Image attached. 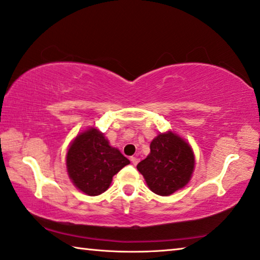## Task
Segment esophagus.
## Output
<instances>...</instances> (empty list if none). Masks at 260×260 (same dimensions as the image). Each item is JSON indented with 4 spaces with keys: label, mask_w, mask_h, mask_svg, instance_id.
Wrapping results in <instances>:
<instances>
[{
    "label": "esophagus",
    "mask_w": 260,
    "mask_h": 260,
    "mask_svg": "<svg viewBox=\"0 0 260 260\" xmlns=\"http://www.w3.org/2000/svg\"><path fill=\"white\" fill-rule=\"evenodd\" d=\"M130 160H131V162L134 164V165H137L138 161H139V159H138L137 157H131V158H130Z\"/></svg>",
    "instance_id": "34e87169"
}]
</instances>
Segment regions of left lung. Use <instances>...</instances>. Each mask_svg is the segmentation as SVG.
<instances>
[{
  "label": "left lung",
  "instance_id": "1",
  "mask_svg": "<svg viewBox=\"0 0 260 260\" xmlns=\"http://www.w3.org/2000/svg\"><path fill=\"white\" fill-rule=\"evenodd\" d=\"M151 152L137 165L153 193L167 197L188 183L194 170L190 146L173 133L159 134L150 145Z\"/></svg>",
  "mask_w": 260,
  "mask_h": 260
}]
</instances>
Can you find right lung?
Here are the masks:
<instances>
[{"label":"right lung","mask_w":260,"mask_h":260,"mask_svg":"<svg viewBox=\"0 0 260 260\" xmlns=\"http://www.w3.org/2000/svg\"><path fill=\"white\" fill-rule=\"evenodd\" d=\"M127 164H130L129 159L111 147L96 129L79 135L66 157L67 172L72 181L90 197H96L109 188L114 175Z\"/></svg>","instance_id":"right-lung-1"}]
</instances>
